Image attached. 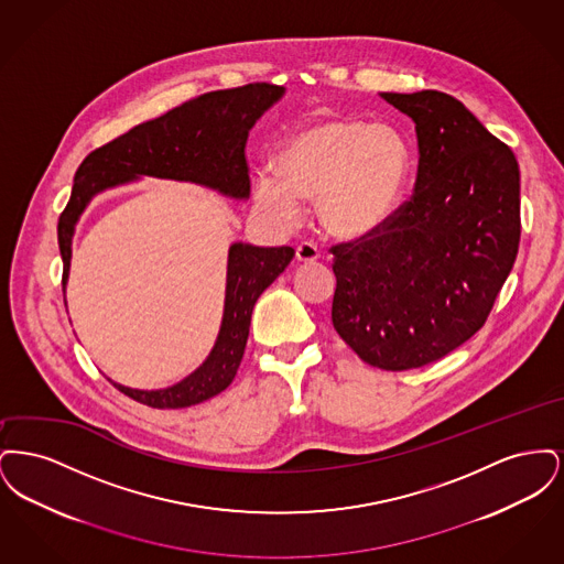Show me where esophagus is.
Masks as SVG:
<instances>
[{
    "label": "esophagus",
    "instance_id": "esophagus-1",
    "mask_svg": "<svg viewBox=\"0 0 564 564\" xmlns=\"http://www.w3.org/2000/svg\"><path fill=\"white\" fill-rule=\"evenodd\" d=\"M295 258H297L300 264H313V262H317V260L322 258V253H319V249H317L315 245H311V242H300V245L295 247Z\"/></svg>",
    "mask_w": 564,
    "mask_h": 564
}]
</instances>
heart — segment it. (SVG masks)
Masks as SVG:
<instances>
[{"label": "heart", "mask_w": 564, "mask_h": 564, "mask_svg": "<svg viewBox=\"0 0 564 564\" xmlns=\"http://www.w3.org/2000/svg\"><path fill=\"white\" fill-rule=\"evenodd\" d=\"M276 171H262L256 200L279 226L292 228L302 200H317L323 230L340 241H359L395 214L408 177V150L387 124L322 116L290 134Z\"/></svg>", "instance_id": "1"}]
</instances>
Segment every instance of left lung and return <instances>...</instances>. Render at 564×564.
<instances>
[{
	"label": "left lung",
	"mask_w": 564,
	"mask_h": 564,
	"mask_svg": "<svg viewBox=\"0 0 564 564\" xmlns=\"http://www.w3.org/2000/svg\"><path fill=\"white\" fill-rule=\"evenodd\" d=\"M412 118L414 194L380 230L332 247V323L366 364L427 366L482 327L520 241V169L506 143L440 90L380 93Z\"/></svg>",
	"instance_id": "8db88e82"
}]
</instances>
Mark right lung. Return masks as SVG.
Here are the masks:
<instances>
[{"label":"right lung","mask_w":564,"mask_h":564,"mask_svg":"<svg viewBox=\"0 0 564 564\" xmlns=\"http://www.w3.org/2000/svg\"><path fill=\"white\" fill-rule=\"evenodd\" d=\"M283 95L285 88L272 84H247L207 93L90 152L74 177L72 198L58 219L63 288H67L72 269L76 226L90 200L106 189L133 184L141 177H159L215 189L232 200H247V137ZM294 256L292 247L232 242L226 262L221 323L205 361L164 389H133L109 380L124 395L161 410L188 408L221 393L241 366L258 297L290 267Z\"/></svg>","instance_id":"add662e5"}]
</instances>
